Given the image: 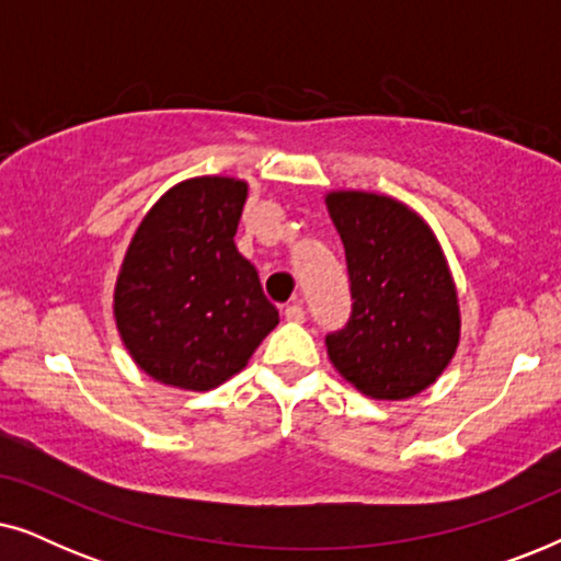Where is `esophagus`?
<instances>
[{
	"mask_svg": "<svg viewBox=\"0 0 561 561\" xmlns=\"http://www.w3.org/2000/svg\"><path fill=\"white\" fill-rule=\"evenodd\" d=\"M283 313H286L288 321H296V324H301V321L306 319V311L301 304H288L286 309H283Z\"/></svg>",
	"mask_w": 561,
	"mask_h": 561,
	"instance_id": "1",
	"label": "esophagus"
}]
</instances>
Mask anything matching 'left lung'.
<instances>
[{
    "mask_svg": "<svg viewBox=\"0 0 561 561\" xmlns=\"http://www.w3.org/2000/svg\"><path fill=\"white\" fill-rule=\"evenodd\" d=\"M347 257L352 311L327 334L336 370L382 401L416 396L439 378L459 342L447 260L409 206L365 191L327 196Z\"/></svg>",
    "mask_w": 561,
    "mask_h": 561,
    "instance_id": "1",
    "label": "left lung"
}]
</instances>
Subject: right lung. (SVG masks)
Returning a JSON list of instances; mask_svg holds the SVG:
<instances>
[{
    "instance_id": "1",
    "label": "right lung",
    "mask_w": 561,
    "mask_h": 561,
    "mask_svg": "<svg viewBox=\"0 0 561 561\" xmlns=\"http://www.w3.org/2000/svg\"><path fill=\"white\" fill-rule=\"evenodd\" d=\"M244 198L242 181H183L129 242L114 317L135 363L165 386H221L278 324L255 265L234 248Z\"/></svg>"
}]
</instances>
